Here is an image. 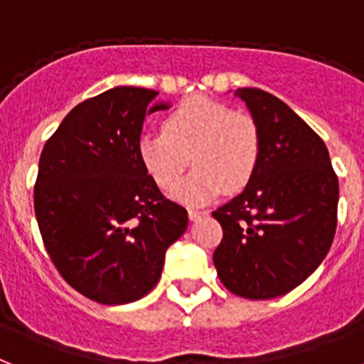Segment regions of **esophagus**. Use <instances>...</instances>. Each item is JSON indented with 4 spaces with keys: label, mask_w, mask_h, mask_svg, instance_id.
<instances>
[{
    "label": "esophagus",
    "mask_w": 364,
    "mask_h": 364,
    "mask_svg": "<svg viewBox=\"0 0 364 364\" xmlns=\"http://www.w3.org/2000/svg\"><path fill=\"white\" fill-rule=\"evenodd\" d=\"M201 216H207L205 210H196V209L188 210V218H191L192 222H198V220H200Z\"/></svg>",
    "instance_id": "obj_1"
}]
</instances>
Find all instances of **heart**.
I'll use <instances>...</instances> for the list:
<instances>
[{
  "label": "heart",
  "instance_id": "1",
  "mask_svg": "<svg viewBox=\"0 0 364 364\" xmlns=\"http://www.w3.org/2000/svg\"><path fill=\"white\" fill-rule=\"evenodd\" d=\"M139 161L159 188L170 191L186 169L197 170L172 192L185 205H205L220 192L240 191L252 179L261 155L259 127L246 112L194 96L170 111L163 133H144L136 142Z\"/></svg>",
  "mask_w": 364,
  "mask_h": 364
}]
</instances>
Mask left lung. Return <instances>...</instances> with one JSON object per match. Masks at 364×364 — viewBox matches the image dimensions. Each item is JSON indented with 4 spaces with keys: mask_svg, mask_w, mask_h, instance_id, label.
Here are the masks:
<instances>
[{
    "mask_svg": "<svg viewBox=\"0 0 364 364\" xmlns=\"http://www.w3.org/2000/svg\"><path fill=\"white\" fill-rule=\"evenodd\" d=\"M235 96L257 124L261 155L246 188L213 213L224 229L213 261L228 291L270 300L304 283L328 255L338 179L323 140L287 103L261 88Z\"/></svg>",
    "mask_w": 364,
    "mask_h": 364,
    "instance_id": "obj_1",
    "label": "left lung"
}]
</instances>
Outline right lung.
<instances>
[{
	"mask_svg": "<svg viewBox=\"0 0 364 364\" xmlns=\"http://www.w3.org/2000/svg\"><path fill=\"white\" fill-rule=\"evenodd\" d=\"M170 109L157 90L114 87L79 103L46 142L35 215L60 276L97 304L140 300L188 225L187 209L161 194L136 142L148 114Z\"/></svg>",
	"mask_w": 364,
	"mask_h": 364,
	"instance_id": "add662e5",
	"label": "right lung"
}]
</instances>
